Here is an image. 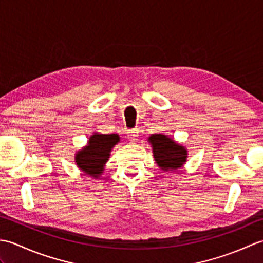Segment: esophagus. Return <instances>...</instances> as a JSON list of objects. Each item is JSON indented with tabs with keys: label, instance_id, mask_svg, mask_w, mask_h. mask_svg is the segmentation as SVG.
Listing matches in <instances>:
<instances>
[{
	"label": "esophagus",
	"instance_id": "obj_1",
	"mask_svg": "<svg viewBox=\"0 0 263 263\" xmlns=\"http://www.w3.org/2000/svg\"><path fill=\"white\" fill-rule=\"evenodd\" d=\"M127 138H128V140H130L132 143H136L137 140H138V138H139L138 131H137V130L128 131V132H127Z\"/></svg>",
	"mask_w": 263,
	"mask_h": 263
}]
</instances>
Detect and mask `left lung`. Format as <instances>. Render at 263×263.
Listing matches in <instances>:
<instances>
[{
	"label": "left lung",
	"instance_id": "left-lung-1",
	"mask_svg": "<svg viewBox=\"0 0 263 263\" xmlns=\"http://www.w3.org/2000/svg\"><path fill=\"white\" fill-rule=\"evenodd\" d=\"M156 164L164 172H175L186 163L189 152L184 144L178 143L170 136L155 133L148 138Z\"/></svg>",
	"mask_w": 263,
	"mask_h": 263
}]
</instances>
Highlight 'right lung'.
<instances>
[{"label": "right lung", "mask_w": 263, "mask_h": 263, "mask_svg": "<svg viewBox=\"0 0 263 263\" xmlns=\"http://www.w3.org/2000/svg\"><path fill=\"white\" fill-rule=\"evenodd\" d=\"M121 141L117 133L93 132L89 137V140L85 147L78 150L74 155L77 167L83 175H88L92 178H98L104 173L106 163H107L111 149Z\"/></svg>", "instance_id": "obj_1"}]
</instances>
